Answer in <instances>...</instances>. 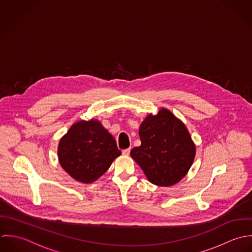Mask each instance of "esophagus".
I'll list each match as a JSON object with an SVG mask.
<instances>
[{"label":"esophagus","mask_w":252,"mask_h":252,"mask_svg":"<svg viewBox=\"0 0 252 252\" xmlns=\"http://www.w3.org/2000/svg\"><path fill=\"white\" fill-rule=\"evenodd\" d=\"M129 153H130V148L123 150V155H125V156H128V155H129Z\"/></svg>","instance_id":"esophagus-1"}]
</instances>
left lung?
I'll return each instance as SVG.
<instances>
[{"label":"left lung","instance_id":"8db88e82","mask_svg":"<svg viewBox=\"0 0 252 252\" xmlns=\"http://www.w3.org/2000/svg\"><path fill=\"white\" fill-rule=\"evenodd\" d=\"M141 145L130 151L148 180L167 187L179 182L189 171L196 146L185 125L169 110L161 108L148 115L139 127Z\"/></svg>","mask_w":252,"mask_h":252}]
</instances>
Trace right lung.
<instances>
[{
	"mask_svg": "<svg viewBox=\"0 0 252 252\" xmlns=\"http://www.w3.org/2000/svg\"><path fill=\"white\" fill-rule=\"evenodd\" d=\"M57 153L62 168L87 184L102 176L122 154L115 138L94 119L74 124L60 139Z\"/></svg>",
	"mask_w": 252,
	"mask_h": 252,
	"instance_id": "right-lung-1",
	"label": "right lung"
}]
</instances>
